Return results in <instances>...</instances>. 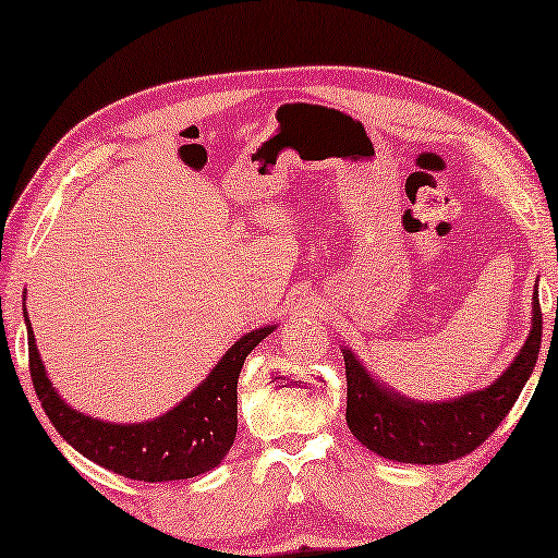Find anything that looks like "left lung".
I'll list each match as a JSON object with an SVG mask.
<instances>
[{
	"label": "left lung",
	"instance_id": "obj_1",
	"mask_svg": "<svg viewBox=\"0 0 558 558\" xmlns=\"http://www.w3.org/2000/svg\"><path fill=\"white\" fill-rule=\"evenodd\" d=\"M541 324L544 320H541L536 290L531 331L521 354L490 387L470 391L450 402H417L387 389L366 372V366H361L349 349H341L347 361V422L351 435L372 452L397 462L439 465V462L465 458L490 433H496L533 374L541 331H544Z\"/></svg>",
	"mask_w": 558,
	"mask_h": 558
}]
</instances>
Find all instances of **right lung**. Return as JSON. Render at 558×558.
Returning a JSON list of instances; mask_svg holds the SVG:
<instances>
[{"label": "right lung", "instance_id": "right-lung-1", "mask_svg": "<svg viewBox=\"0 0 558 558\" xmlns=\"http://www.w3.org/2000/svg\"><path fill=\"white\" fill-rule=\"evenodd\" d=\"M272 331L276 326H263L242 336L190 397L151 422L116 425L65 404L47 379L33 326L27 320L29 376L54 429L85 458L131 481H184L217 468L230 452L238 435V379L242 364Z\"/></svg>", "mask_w": 558, "mask_h": 558}]
</instances>
